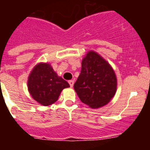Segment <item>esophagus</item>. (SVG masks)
Instances as JSON below:
<instances>
[{"label": "esophagus", "mask_w": 150, "mask_h": 150, "mask_svg": "<svg viewBox=\"0 0 150 150\" xmlns=\"http://www.w3.org/2000/svg\"><path fill=\"white\" fill-rule=\"evenodd\" d=\"M68 83H69V84H70V86H71V87L74 86V80H69Z\"/></svg>", "instance_id": "1"}]
</instances>
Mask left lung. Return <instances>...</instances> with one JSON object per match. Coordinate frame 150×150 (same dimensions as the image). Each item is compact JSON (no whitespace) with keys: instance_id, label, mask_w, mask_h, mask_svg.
Here are the masks:
<instances>
[{"instance_id":"8db88e82","label":"left lung","mask_w":150,"mask_h":150,"mask_svg":"<svg viewBox=\"0 0 150 150\" xmlns=\"http://www.w3.org/2000/svg\"><path fill=\"white\" fill-rule=\"evenodd\" d=\"M116 86V74L109 63L95 52H88L74 85L80 100L91 108L103 107L114 96Z\"/></svg>"}]
</instances>
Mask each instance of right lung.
<instances>
[{
	"instance_id": "add662e5",
	"label": "right lung",
	"mask_w": 150,
	"mask_h": 150,
	"mask_svg": "<svg viewBox=\"0 0 150 150\" xmlns=\"http://www.w3.org/2000/svg\"><path fill=\"white\" fill-rule=\"evenodd\" d=\"M68 87V83L58 76L51 65L46 63L36 65L28 81V88L32 98L43 106L54 104L61 91Z\"/></svg>"
}]
</instances>
